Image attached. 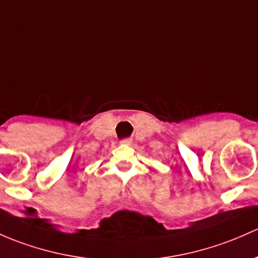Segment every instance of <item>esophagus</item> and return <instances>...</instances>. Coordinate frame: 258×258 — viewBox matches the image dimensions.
<instances>
[{
	"label": "esophagus",
	"mask_w": 258,
	"mask_h": 258,
	"mask_svg": "<svg viewBox=\"0 0 258 258\" xmlns=\"http://www.w3.org/2000/svg\"><path fill=\"white\" fill-rule=\"evenodd\" d=\"M131 138H123V140L120 141L121 145H131Z\"/></svg>",
	"instance_id": "34e87169"
}]
</instances>
